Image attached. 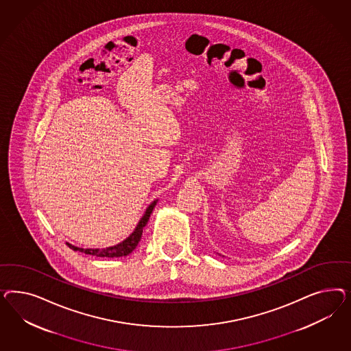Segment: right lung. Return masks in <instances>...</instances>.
Listing matches in <instances>:
<instances>
[{"instance_id": "add662e5", "label": "right lung", "mask_w": 351, "mask_h": 351, "mask_svg": "<svg viewBox=\"0 0 351 351\" xmlns=\"http://www.w3.org/2000/svg\"><path fill=\"white\" fill-rule=\"evenodd\" d=\"M157 201L158 199H156V201H153V202L149 204L148 208L145 210V213L143 215V217L138 220V225L134 229V232L130 234L125 241H122L118 245L106 247V248H81V247L71 245L68 242H66V245H68L69 248H72L73 251H80V252H84L86 255L96 256V257H110L112 258V257H122V256L130 255L136 248V245H138V242L141 239L143 229L148 223L150 213L153 211L154 206L157 204Z\"/></svg>"}]
</instances>
